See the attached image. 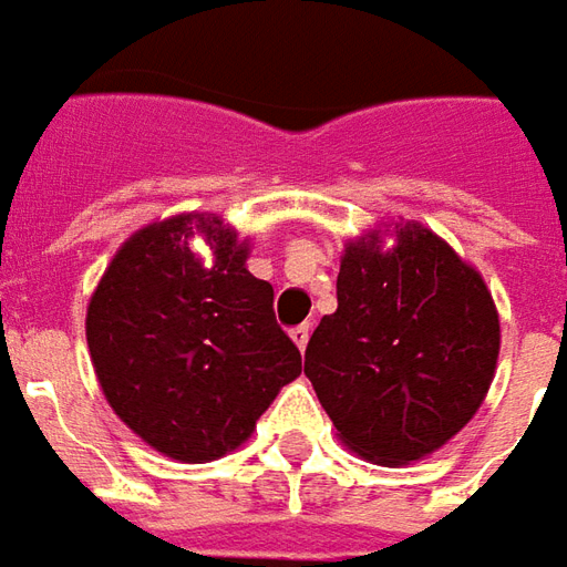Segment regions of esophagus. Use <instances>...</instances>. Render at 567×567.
<instances>
[{
    "label": "esophagus",
    "mask_w": 567,
    "mask_h": 567,
    "mask_svg": "<svg viewBox=\"0 0 567 567\" xmlns=\"http://www.w3.org/2000/svg\"><path fill=\"white\" fill-rule=\"evenodd\" d=\"M310 331L312 328L307 322L295 324V328H291V340H295L300 350H307V343H310Z\"/></svg>",
    "instance_id": "obj_1"
}]
</instances>
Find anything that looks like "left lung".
Wrapping results in <instances>:
<instances>
[{
	"label": "left lung",
	"mask_w": 567,
	"mask_h": 567,
	"mask_svg": "<svg viewBox=\"0 0 567 567\" xmlns=\"http://www.w3.org/2000/svg\"><path fill=\"white\" fill-rule=\"evenodd\" d=\"M501 352L491 291L435 233L395 227L350 243L338 312L307 343L303 374L355 454L421 461L461 433L488 393Z\"/></svg>",
	"instance_id": "left-lung-1"
}]
</instances>
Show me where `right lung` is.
Segmentation results:
<instances>
[{
	"label": "right lung",
	"mask_w": 567,
	"mask_h": 567,
	"mask_svg": "<svg viewBox=\"0 0 567 567\" xmlns=\"http://www.w3.org/2000/svg\"><path fill=\"white\" fill-rule=\"evenodd\" d=\"M202 231L213 267L188 248ZM217 217L181 215L134 233L89 303L85 334L106 402L162 454L205 463L255 430L300 350L272 312V285Z\"/></svg>",
	"instance_id": "obj_1"
}]
</instances>
